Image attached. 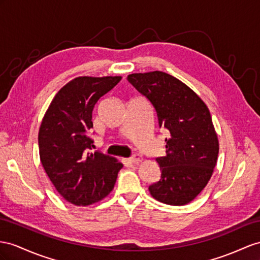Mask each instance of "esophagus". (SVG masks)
Listing matches in <instances>:
<instances>
[{
  "instance_id": "1",
  "label": "esophagus",
  "mask_w": 260,
  "mask_h": 260,
  "mask_svg": "<svg viewBox=\"0 0 260 260\" xmlns=\"http://www.w3.org/2000/svg\"><path fill=\"white\" fill-rule=\"evenodd\" d=\"M129 162H132V164H138L139 161H142L143 160V158L139 156V155H134L133 157H131L129 159Z\"/></svg>"
}]
</instances>
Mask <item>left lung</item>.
<instances>
[{"label":"left lung","instance_id":"left-lung-1","mask_svg":"<svg viewBox=\"0 0 260 260\" xmlns=\"http://www.w3.org/2000/svg\"><path fill=\"white\" fill-rule=\"evenodd\" d=\"M128 81L147 98L160 127L169 132L166 156L156 158L159 181L151 197L169 205H184L200 194L217 162L218 138L208 106L180 80L162 71L132 73Z\"/></svg>","mask_w":260,"mask_h":260}]
</instances>
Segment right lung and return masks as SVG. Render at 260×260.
Segmentation results:
<instances>
[{
  "label": "right lung",
  "instance_id": "1",
  "mask_svg": "<svg viewBox=\"0 0 260 260\" xmlns=\"http://www.w3.org/2000/svg\"><path fill=\"white\" fill-rule=\"evenodd\" d=\"M121 76L77 77L57 92L38 132L41 162L66 201L85 206L100 202L114 188L119 169L114 157L89 152L93 141L92 112L99 99L121 81Z\"/></svg>",
  "mask_w": 260,
  "mask_h": 260
}]
</instances>
